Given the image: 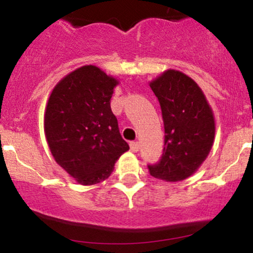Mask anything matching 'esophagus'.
Masks as SVG:
<instances>
[{"label": "esophagus", "instance_id": "1", "mask_svg": "<svg viewBox=\"0 0 253 253\" xmlns=\"http://www.w3.org/2000/svg\"><path fill=\"white\" fill-rule=\"evenodd\" d=\"M129 147H131L132 152L136 153V152H138L139 147H141V145H139L138 142H131V143H129Z\"/></svg>", "mask_w": 253, "mask_h": 253}]
</instances>
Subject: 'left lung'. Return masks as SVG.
Masks as SVG:
<instances>
[{"instance_id": "left-lung-1", "label": "left lung", "mask_w": 253, "mask_h": 253, "mask_svg": "<svg viewBox=\"0 0 253 253\" xmlns=\"http://www.w3.org/2000/svg\"><path fill=\"white\" fill-rule=\"evenodd\" d=\"M162 108L164 153L148 165L155 178L177 182L195 174L214 142L215 122L211 105L198 84L176 70H168L149 83Z\"/></svg>"}]
</instances>
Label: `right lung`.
I'll list each match as a JSON object with an SVG mask.
<instances>
[{
  "instance_id": "add662e5",
  "label": "right lung",
  "mask_w": 253,
  "mask_h": 253,
  "mask_svg": "<svg viewBox=\"0 0 253 253\" xmlns=\"http://www.w3.org/2000/svg\"><path fill=\"white\" fill-rule=\"evenodd\" d=\"M117 84L96 66H82L56 84L47 100L44 131L50 152L81 185L106 180L129 149L110 106Z\"/></svg>"
}]
</instances>
